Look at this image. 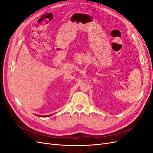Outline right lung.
Returning a JSON list of instances; mask_svg holds the SVG:
<instances>
[{"instance_id": "right-lung-1", "label": "right lung", "mask_w": 153, "mask_h": 153, "mask_svg": "<svg viewBox=\"0 0 153 153\" xmlns=\"http://www.w3.org/2000/svg\"><path fill=\"white\" fill-rule=\"evenodd\" d=\"M44 115V116H42V115H39V117H48V116H50V115Z\"/></svg>"}]
</instances>
